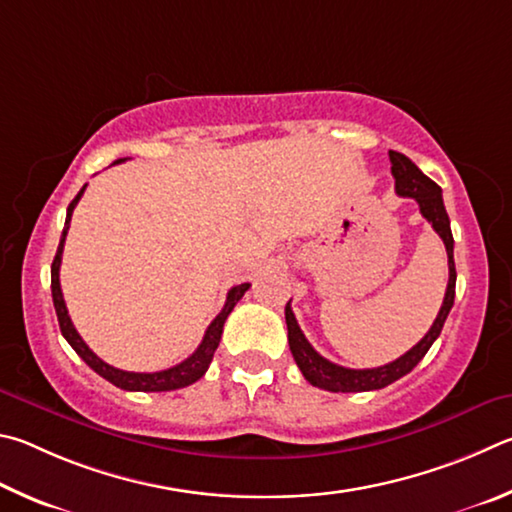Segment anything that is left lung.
Masks as SVG:
<instances>
[{
  "instance_id": "obj_1",
  "label": "left lung",
  "mask_w": 512,
  "mask_h": 512,
  "mask_svg": "<svg viewBox=\"0 0 512 512\" xmlns=\"http://www.w3.org/2000/svg\"><path fill=\"white\" fill-rule=\"evenodd\" d=\"M389 159H391V175L396 179V193L402 197H414L420 206L423 218L432 224L434 231L445 242L447 265H450V281H447L443 306L438 310L432 328L427 330V335L420 339L411 351L400 355L398 360L378 366V369H346V366L333 364L330 360H326V357H321L315 348H312L306 335H303V330L299 328L297 317H294L288 301V306H285V324H288L290 351H292L294 362H297V366L303 373V378H306L312 387H319L333 393H357V391H373V389L389 387L391 382L400 380L402 375H407L420 360H423L425 353L436 342V337L441 335L445 319L454 306V288H456L454 238L450 229V218H447V211L443 204L441 186L432 182V179H429L423 170L414 164V161L402 155V152L389 150Z\"/></svg>"
}]
</instances>
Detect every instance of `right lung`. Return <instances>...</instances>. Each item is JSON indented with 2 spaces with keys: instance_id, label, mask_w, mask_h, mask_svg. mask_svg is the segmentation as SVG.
Masks as SVG:
<instances>
[{
  "instance_id": "add662e5",
  "label": "right lung",
  "mask_w": 512,
  "mask_h": 512,
  "mask_svg": "<svg viewBox=\"0 0 512 512\" xmlns=\"http://www.w3.org/2000/svg\"><path fill=\"white\" fill-rule=\"evenodd\" d=\"M119 161H114V164H119ZM85 188H87V184L80 188L78 195L69 204L65 229H62L56 258H53V263H51V297H53V308H56V315H58L62 337H65L69 346L74 348V351L80 357H83V362L89 366V369H94L98 375H101V378H105L107 382H112L114 387H119V389H125V391H175V389L188 387V384L200 380L202 375L206 373V369H209L215 348H218V344H220L224 321H227V317L231 315L233 306H236V303L242 299V294L249 290V283H240V285H236V288L229 290L227 301H224V308L220 310V315L211 321V326L206 328L202 344L197 346V351L191 357H186L184 362H179L177 366H170V369L157 371V373H132V371L114 369V366L103 362L101 357H98L92 351V348H89L83 342V337L78 335V330L74 328V324H71L69 312H67V306H65V299H62V290H60L62 249H65V238H67V229H69V222H71V213H74L80 195L85 193Z\"/></svg>"
}]
</instances>
